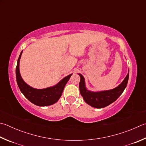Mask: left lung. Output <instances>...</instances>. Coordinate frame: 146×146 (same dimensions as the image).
Returning <instances> with one entry per match:
<instances>
[{
  "label": "left lung",
  "mask_w": 146,
  "mask_h": 146,
  "mask_svg": "<svg viewBox=\"0 0 146 146\" xmlns=\"http://www.w3.org/2000/svg\"><path fill=\"white\" fill-rule=\"evenodd\" d=\"M79 75L81 78V81L79 82V90L85 102L93 107L100 109L114 102L122 94L128 83L129 72L124 80L116 88L112 90L98 92H93L88 90L85 85L84 77L80 74H79Z\"/></svg>",
  "instance_id": "1"
}]
</instances>
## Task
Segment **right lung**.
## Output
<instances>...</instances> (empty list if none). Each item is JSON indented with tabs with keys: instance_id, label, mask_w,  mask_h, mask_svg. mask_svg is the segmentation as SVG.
Instances as JSON below:
<instances>
[{
	"instance_id": "right-lung-1",
	"label": "right lung",
	"mask_w": 146,
	"mask_h": 146,
	"mask_svg": "<svg viewBox=\"0 0 146 146\" xmlns=\"http://www.w3.org/2000/svg\"><path fill=\"white\" fill-rule=\"evenodd\" d=\"M21 54L22 51L19 56L16 67V81L21 92L30 102L38 106H48L56 103L61 97L64 87L72 74L65 77L54 86L44 89L34 88L25 83L21 77L19 64Z\"/></svg>"
}]
</instances>
